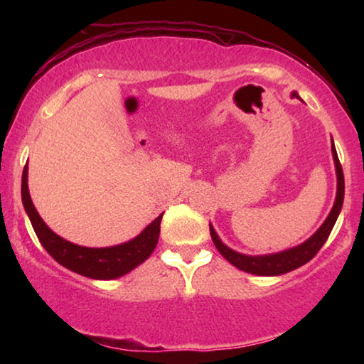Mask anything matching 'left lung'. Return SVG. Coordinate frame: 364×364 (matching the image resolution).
<instances>
[{
	"label": "left lung",
	"instance_id": "8db88e82",
	"mask_svg": "<svg viewBox=\"0 0 364 364\" xmlns=\"http://www.w3.org/2000/svg\"><path fill=\"white\" fill-rule=\"evenodd\" d=\"M297 96V95H292ZM332 156H334V162H336V171H337V196H336V202L334 207L329 213V217L326 218L323 226L313 234V236L305 241L304 244L297 245V247L289 249L286 252H279V254H271V255H262V257H250V255H242L239 252H234L230 247L220 241V237L217 236V232L210 225V236L212 241L215 244V247L218 249V252L223 255L228 262L234 267L245 271V273L250 274H260V276H278V274H284L292 271L295 268H300L301 264H305L315 257L319 249L323 247L324 242L328 241L329 234L334 228L338 213H341V208L343 204V193H345V181H343V171H342V165L338 162L337 157V151L336 146L332 143Z\"/></svg>",
	"mask_w": 364,
	"mask_h": 364
}]
</instances>
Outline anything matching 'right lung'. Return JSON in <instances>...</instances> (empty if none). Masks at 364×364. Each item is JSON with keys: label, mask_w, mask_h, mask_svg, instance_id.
I'll return each mask as SVG.
<instances>
[{"label": "right lung", "mask_w": 364, "mask_h": 364, "mask_svg": "<svg viewBox=\"0 0 364 364\" xmlns=\"http://www.w3.org/2000/svg\"><path fill=\"white\" fill-rule=\"evenodd\" d=\"M22 202L30 221H32L36 237H38V241L48 254L63 267L93 279L120 278V276L130 273L146 258H149L159 241L160 221H162L164 215H159L133 241L114 245V247L90 249L65 241L45 225V221L41 220L35 205L32 204V199H30L27 186V165L23 167L22 173Z\"/></svg>", "instance_id": "1"}]
</instances>
